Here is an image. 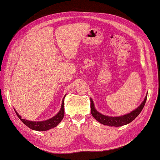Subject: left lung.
Wrapping results in <instances>:
<instances>
[{"mask_svg":"<svg viewBox=\"0 0 160 160\" xmlns=\"http://www.w3.org/2000/svg\"><path fill=\"white\" fill-rule=\"evenodd\" d=\"M147 98V94L146 95L145 99L142 101V102L140 104V106L136 108V109L130 112V113H128L126 115H123L122 116L118 117H111L107 116L101 114L97 111L94 107V104L93 102V100L90 98V107H91V113L92 116L98 122L103 124V125L109 126H115V127H119L126 125V124L132 122L136 117H137L141 112L142 111V108L145 106L146 100Z\"/></svg>","mask_w":160,"mask_h":160,"instance_id":"obj_1","label":"left lung"}]
</instances>
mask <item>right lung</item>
<instances>
[{
	"label": "right lung",
	"mask_w": 160,
	"mask_h": 160,
	"mask_svg": "<svg viewBox=\"0 0 160 160\" xmlns=\"http://www.w3.org/2000/svg\"><path fill=\"white\" fill-rule=\"evenodd\" d=\"M64 98L63 100H62L61 108L60 111L58 112L55 116H53V118H50L48 120L41 121V122H32V121H28L22 119V117L16 111L15 109L14 110L15 112H16L19 119H20L26 126L30 128V129L37 131H46L52 129L53 128L56 127L58 124L61 122L62 119H63L64 115Z\"/></svg>",
	"instance_id": "add662e5"
}]
</instances>
